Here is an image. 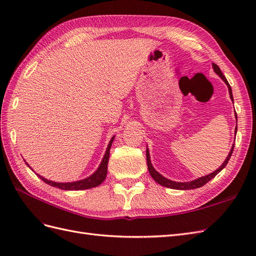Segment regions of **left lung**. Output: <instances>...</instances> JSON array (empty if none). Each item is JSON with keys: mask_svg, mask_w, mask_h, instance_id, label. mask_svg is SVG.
Listing matches in <instances>:
<instances>
[{"mask_svg": "<svg viewBox=\"0 0 256 256\" xmlns=\"http://www.w3.org/2000/svg\"><path fill=\"white\" fill-rule=\"evenodd\" d=\"M212 67H214V72H216V74H219V76H220V78H221L224 82L226 83L228 88V92H230V99L233 100V102H234V99H233V92H232V88H230V85L228 84V80H226V76H224V74H222L221 69L219 68V66H218V65L214 64V63L212 64ZM236 118H237V116H236ZM236 131H237V127H236ZM236 131H235V134H236ZM233 150H234V145H233V147H232V150H230V154H228V158L226 159V161L223 162V164H222L218 170H216V171H214V173L209 174V175H206V176H204V177L198 178V180H196L189 182H173V180H168V178H166V177H164L162 175H160V174L156 171V170H154V168H152V164H150V152H148V150H146L147 168H148L150 174L152 175V177L154 178V182H157L159 184L164 186V187L171 188V189H177V190H190V189H196V188L202 187V186H204V184H207L209 180H212V178H214L216 174H218L219 172H221L222 170L226 166L228 162V160H230V156H232V154H233Z\"/></svg>", "mask_w": 256, "mask_h": 256, "instance_id": "obj_1", "label": "left lung"}]
</instances>
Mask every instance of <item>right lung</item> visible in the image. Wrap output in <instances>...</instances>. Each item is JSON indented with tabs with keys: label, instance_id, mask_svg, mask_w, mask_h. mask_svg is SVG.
Returning <instances> with one entry per match:
<instances>
[{
	"label": "right lung",
	"instance_id": "1",
	"mask_svg": "<svg viewBox=\"0 0 256 256\" xmlns=\"http://www.w3.org/2000/svg\"><path fill=\"white\" fill-rule=\"evenodd\" d=\"M113 138H112V140L110 141L109 145H108V148H106V152L104 154V157L102 161V164H100L97 171L92 175H90V177L85 178V180H83L74 182H54L46 180V178L42 177L40 175H38V176H40V180H44L46 184H48L52 186V187H56V188L62 189V190H84V189H90V188L97 187V186H99L106 180V171H108V162H109L110 148H111V145H112V142H113Z\"/></svg>",
	"mask_w": 256,
	"mask_h": 256
}]
</instances>
